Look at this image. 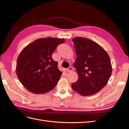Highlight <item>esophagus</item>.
Returning <instances> with one entry per match:
<instances>
[{"mask_svg":"<svg viewBox=\"0 0 129 129\" xmlns=\"http://www.w3.org/2000/svg\"><path fill=\"white\" fill-rule=\"evenodd\" d=\"M73 71V68L72 67H69L68 69H67V72H72Z\"/></svg>","mask_w":129,"mask_h":129,"instance_id":"obj_1","label":"esophagus"}]
</instances>
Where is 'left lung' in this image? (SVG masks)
I'll return each mask as SVG.
<instances>
[{"label":"left lung","instance_id":"obj_1","mask_svg":"<svg viewBox=\"0 0 129 129\" xmlns=\"http://www.w3.org/2000/svg\"><path fill=\"white\" fill-rule=\"evenodd\" d=\"M73 42L77 56L74 66L79 79L72 88L81 95H94L106 85L111 75L110 58L102 47L88 39L76 37Z\"/></svg>","mask_w":129,"mask_h":129}]
</instances>
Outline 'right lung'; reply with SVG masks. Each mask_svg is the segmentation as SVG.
I'll return each instance as SVG.
<instances>
[{
  "mask_svg": "<svg viewBox=\"0 0 129 129\" xmlns=\"http://www.w3.org/2000/svg\"><path fill=\"white\" fill-rule=\"evenodd\" d=\"M64 42V39H39L27 46L19 54L16 73L28 91L45 93L56 86L62 73L52 55L57 46Z\"/></svg>",
  "mask_w": 129,
  "mask_h": 129,
  "instance_id": "right-lung-1",
  "label": "right lung"
}]
</instances>
